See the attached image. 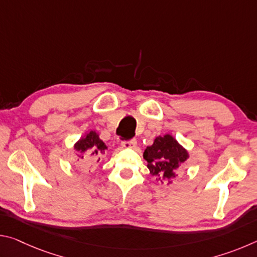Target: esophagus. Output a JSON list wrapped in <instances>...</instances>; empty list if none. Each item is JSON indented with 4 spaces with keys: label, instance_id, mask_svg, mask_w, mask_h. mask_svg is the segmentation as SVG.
Returning <instances> with one entry per match:
<instances>
[{
    "label": "esophagus",
    "instance_id": "34e87169",
    "mask_svg": "<svg viewBox=\"0 0 257 257\" xmlns=\"http://www.w3.org/2000/svg\"><path fill=\"white\" fill-rule=\"evenodd\" d=\"M123 147H129V149H135L137 146V141L136 139H132V141H127L122 143Z\"/></svg>",
    "mask_w": 257,
    "mask_h": 257
}]
</instances>
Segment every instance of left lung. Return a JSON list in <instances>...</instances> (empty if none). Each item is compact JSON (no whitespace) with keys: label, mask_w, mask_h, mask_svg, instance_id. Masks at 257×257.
Returning <instances> with one entry per match:
<instances>
[{"label":"left lung","mask_w":257,"mask_h":257,"mask_svg":"<svg viewBox=\"0 0 257 257\" xmlns=\"http://www.w3.org/2000/svg\"><path fill=\"white\" fill-rule=\"evenodd\" d=\"M143 158L147 161L151 176L158 177V180L168 181L170 185L178 169L189 159V153L172 135L165 134L156 137L153 144L146 147Z\"/></svg>","instance_id":"left-lung-1"}]
</instances>
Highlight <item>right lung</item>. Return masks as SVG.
<instances>
[{"label":"right lung","instance_id":"right-lung-1","mask_svg":"<svg viewBox=\"0 0 257 257\" xmlns=\"http://www.w3.org/2000/svg\"><path fill=\"white\" fill-rule=\"evenodd\" d=\"M73 150L77 152V156L79 159H84V154L86 152L90 153V155H98L104 153V151L107 150V146L105 145L96 130H89V132L85 133V135L78 139L73 145ZM78 159V160H79ZM99 159L97 160V162Z\"/></svg>","mask_w":257,"mask_h":257}]
</instances>
